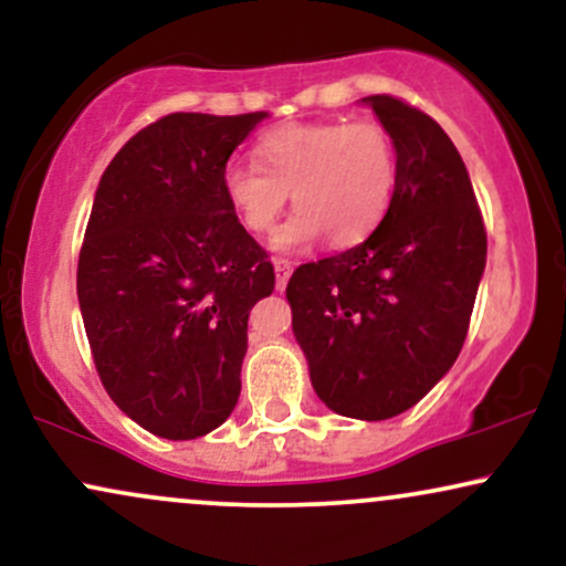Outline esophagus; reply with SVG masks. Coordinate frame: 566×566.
<instances>
[{"mask_svg":"<svg viewBox=\"0 0 566 566\" xmlns=\"http://www.w3.org/2000/svg\"><path fill=\"white\" fill-rule=\"evenodd\" d=\"M274 269H276V290H284V287H287V282H290L292 263L284 261V258H276Z\"/></svg>","mask_w":566,"mask_h":566,"instance_id":"1","label":"esophagus"}]
</instances>
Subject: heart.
Segmentation results:
<instances>
[{"instance_id": "heart-1", "label": "heart", "mask_w": 566, "mask_h": 566, "mask_svg": "<svg viewBox=\"0 0 566 566\" xmlns=\"http://www.w3.org/2000/svg\"><path fill=\"white\" fill-rule=\"evenodd\" d=\"M258 165L231 161L223 193L244 231L269 233L292 205L274 247L301 252L322 237L333 247L359 244L380 226L396 191V146L375 119L282 125L255 146Z\"/></svg>"}]
</instances>
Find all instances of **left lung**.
Here are the masks:
<instances>
[{"label": "left lung", "mask_w": 566, "mask_h": 566, "mask_svg": "<svg viewBox=\"0 0 566 566\" xmlns=\"http://www.w3.org/2000/svg\"><path fill=\"white\" fill-rule=\"evenodd\" d=\"M396 146V191L361 244L297 265L292 329L337 415L386 420L454 365L486 263L484 218L454 143L420 108L365 97Z\"/></svg>", "instance_id": "8db88e82"}]
</instances>
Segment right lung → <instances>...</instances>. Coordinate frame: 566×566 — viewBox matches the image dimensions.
<instances>
[{
    "label": "right lung",
    "instance_id": "obj_1",
    "mask_svg": "<svg viewBox=\"0 0 566 566\" xmlns=\"http://www.w3.org/2000/svg\"><path fill=\"white\" fill-rule=\"evenodd\" d=\"M263 116H161L97 184L76 269L84 333L114 405L157 437H205L242 391L247 319L276 276L223 170Z\"/></svg>",
    "mask_w": 566,
    "mask_h": 566
}]
</instances>
